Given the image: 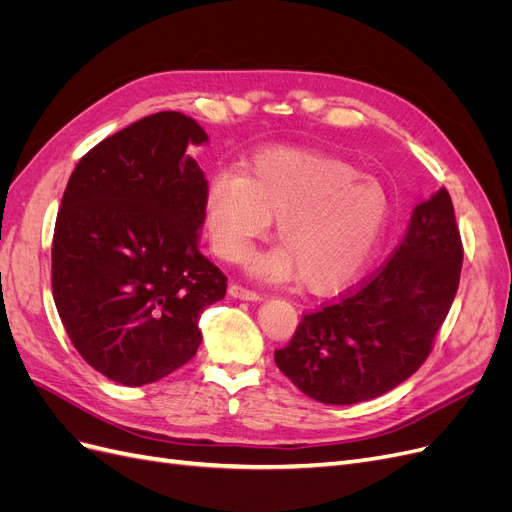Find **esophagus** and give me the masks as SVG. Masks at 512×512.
<instances>
[{
  "label": "esophagus",
  "mask_w": 512,
  "mask_h": 512,
  "mask_svg": "<svg viewBox=\"0 0 512 512\" xmlns=\"http://www.w3.org/2000/svg\"><path fill=\"white\" fill-rule=\"evenodd\" d=\"M228 294L232 299H241V301H260L262 297L258 292H254V290H250V288H245V286H241V284H230L228 286Z\"/></svg>",
  "instance_id": "34e87169"
}]
</instances>
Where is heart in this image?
Wrapping results in <instances>:
<instances>
[{"mask_svg":"<svg viewBox=\"0 0 512 512\" xmlns=\"http://www.w3.org/2000/svg\"><path fill=\"white\" fill-rule=\"evenodd\" d=\"M213 250L241 262L277 220L280 245L250 271L267 282L301 277L312 292H333L363 269L378 247L389 196L346 160L301 149H271L243 175L220 170L207 188Z\"/></svg>","mask_w":512,"mask_h":512,"instance_id":"b5f03b06","label":"heart"}]
</instances>
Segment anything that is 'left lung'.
<instances>
[{
	"instance_id": "1",
	"label": "left lung",
	"mask_w": 512,
	"mask_h": 512,
	"mask_svg": "<svg viewBox=\"0 0 512 512\" xmlns=\"http://www.w3.org/2000/svg\"><path fill=\"white\" fill-rule=\"evenodd\" d=\"M461 235L451 194L418 203L391 258L333 303L303 314L275 365L322 404L348 406L408 380L433 348L459 288Z\"/></svg>"
}]
</instances>
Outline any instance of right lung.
Instances as JSON below:
<instances>
[{
  "instance_id": "right-lung-1",
  "label": "right lung",
  "mask_w": 512,
  "mask_h": 512,
  "mask_svg": "<svg viewBox=\"0 0 512 512\" xmlns=\"http://www.w3.org/2000/svg\"><path fill=\"white\" fill-rule=\"evenodd\" d=\"M192 117L162 111L89 149L53 232V299L72 346L108 380L143 386L196 354L226 275L198 250L207 179Z\"/></svg>"
}]
</instances>
